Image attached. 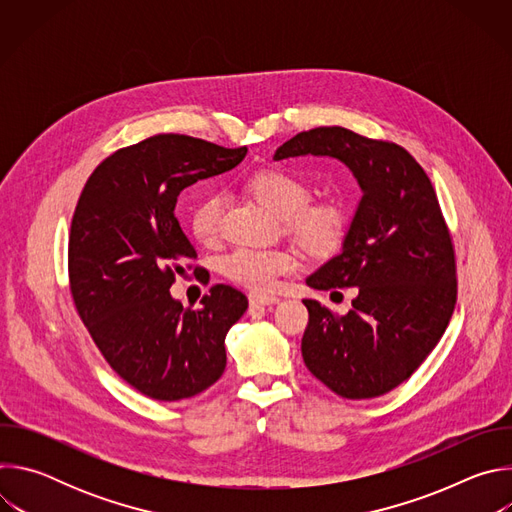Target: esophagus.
Listing matches in <instances>:
<instances>
[{
    "mask_svg": "<svg viewBox=\"0 0 512 512\" xmlns=\"http://www.w3.org/2000/svg\"><path fill=\"white\" fill-rule=\"evenodd\" d=\"M277 302H279V298L267 296V294H251V296H249L251 308H257V306H273V304H277Z\"/></svg>",
    "mask_w": 512,
    "mask_h": 512,
    "instance_id": "1",
    "label": "esophagus"
}]
</instances>
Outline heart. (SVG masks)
Wrapping results in <instances>:
<instances>
[{
  "label": "heart",
  "mask_w": 512,
  "mask_h": 512,
  "mask_svg": "<svg viewBox=\"0 0 512 512\" xmlns=\"http://www.w3.org/2000/svg\"><path fill=\"white\" fill-rule=\"evenodd\" d=\"M247 190L273 214L283 218V227L302 245L314 251L332 249L344 235L346 212L338 200H310V184L285 168L259 170L247 180ZM225 198L208 194L190 212V231L202 245L221 237ZM300 259L287 249L241 247L223 261L229 279L251 289H271L281 275L296 271Z\"/></svg>",
  "instance_id": "b5f03b06"
}]
</instances>
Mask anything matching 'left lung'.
I'll list each match as a JSON object with an SVG mask.
<instances>
[{"label": "left lung", "mask_w": 512, "mask_h": 512, "mask_svg": "<svg viewBox=\"0 0 512 512\" xmlns=\"http://www.w3.org/2000/svg\"><path fill=\"white\" fill-rule=\"evenodd\" d=\"M308 154L346 164L362 198L342 253L306 279L314 289L356 287L352 310L338 316L304 300L302 356L336 395L373 399L407 381L450 324L458 296L452 235L425 170L401 145L316 127L285 141L273 160Z\"/></svg>", "instance_id": "8db88e82"}]
</instances>
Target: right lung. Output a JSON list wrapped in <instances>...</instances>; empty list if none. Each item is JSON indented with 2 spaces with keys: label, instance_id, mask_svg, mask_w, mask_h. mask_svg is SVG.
<instances>
[{
  "label": "right lung",
  "instance_id": "right-lung-1",
  "mask_svg": "<svg viewBox=\"0 0 512 512\" xmlns=\"http://www.w3.org/2000/svg\"><path fill=\"white\" fill-rule=\"evenodd\" d=\"M245 156L160 133L105 158L81 192L68 235L70 294L109 367L145 397L188 399L225 373V336L249 302L225 283L198 310L170 296L196 259L174 208L184 188Z\"/></svg>",
  "mask_w": 512,
  "mask_h": 512
}]
</instances>
